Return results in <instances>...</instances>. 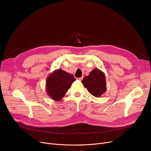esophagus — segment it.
I'll return each instance as SVG.
<instances>
[{
    "instance_id": "esophagus-1",
    "label": "esophagus",
    "mask_w": 151,
    "mask_h": 151,
    "mask_svg": "<svg viewBox=\"0 0 151 151\" xmlns=\"http://www.w3.org/2000/svg\"><path fill=\"white\" fill-rule=\"evenodd\" d=\"M83 77H81V78H77L78 80H80V81H81L82 80H83Z\"/></svg>"
}]
</instances>
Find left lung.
Returning <instances> with one entry per match:
<instances>
[{"mask_svg": "<svg viewBox=\"0 0 151 151\" xmlns=\"http://www.w3.org/2000/svg\"><path fill=\"white\" fill-rule=\"evenodd\" d=\"M81 83L88 92L96 97H100L106 91L105 75L98 68L91 71L88 76L83 78Z\"/></svg>", "mask_w": 151, "mask_h": 151, "instance_id": "obj_1", "label": "left lung"}]
</instances>
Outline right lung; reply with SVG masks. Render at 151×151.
Segmentation results:
<instances>
[{"label": "right lung", "instance_id": "add662e5", "mask_svg": "<svg viewBox=\"0 0 151 151\" xmlns=\"http://www.w3.org/2000/svg\"><path fill=\"white\" fill-rule=\"evenodd\" d=\"M75 80L73 75L60 68L55 70L46 79L47 94L54 101H59L65 96Z\"/></svg>", "mask_w": 151, "mask_h": 151}]
</instances>
